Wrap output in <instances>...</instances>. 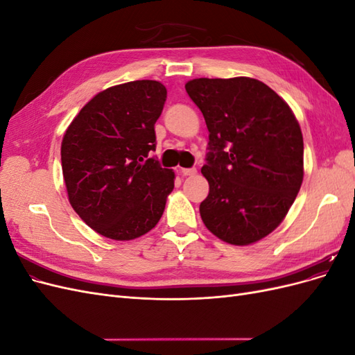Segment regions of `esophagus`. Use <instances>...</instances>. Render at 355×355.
I'll return each instance as SVG.
<instances>
[{
	"label": "esophagus",
	"instance_id": "obj_1",
	"mask_svg": "<svg viewBox=\"0 0 355 355\" xmlns=\"http://www.w3.org/2000/svg\"><path fill=\"white\" fill-rule=\"evenodd\" d=\"M179 171L184 176H194V175H197V168H180Z\"/></svg>",
	"mask_w": 355,
	"mask_h": 355
}]
</instances>
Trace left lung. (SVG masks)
<instances>
[{
  "mask_svg": "<svg viewBox=\"0 0 355 355\" xmlns=\"http://www.w3.org/2000/svg\"><path fill=\"white\" fill-rule=\"evenodd\" d=\"M187 93L209 128L206 228L249 245L283 222L304 180V137L287 102L259 80L196 78Z\"/></svg>",
  "mask_w": 355,
  "mask_h": 355,
  "instance_id": "1",
  "label": "left lung"
}]
</instances>
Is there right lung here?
Returning <instances> with one entry per match:
<instances>
[{
  "instance_id": "right-lung-1",
  "label": "right lung",
  "mask_w": 355,
  "mask_h": 355,
  "mask_svg": "<svg viewBox=\"0 0 355 355\" xmlns=\"http://www.w3.org/2000/svg\"><path fill=\"white\" fill-rule=\"evenodd\" d=\"M167 90L155 80L112 85L68 125L60 146L68 200L92 230L115 241L151 231L175 188V171L151 158Z\"/></svg>"
}]
</instances>
